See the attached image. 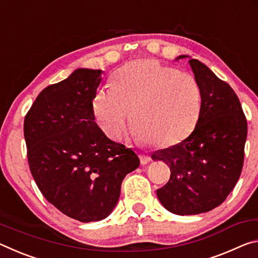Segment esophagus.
<instances>
[{
    "mask_svg": "<svg viewBox=\"0 0 258 258\" xmlns=\"http://www.w3.org/2000/svg\"><path fill=\"white\" fill-rule=\"evenodd\" d=\"M140 160H141V164L142 165H146L149 163V161L151 160V158L149 156H146V155H140Z\"/></svg>",
    "mask_w": 258,
    "mask_h": 258,
    "instance_id": "1",
    "label": "esophagus"
}]
</instances>
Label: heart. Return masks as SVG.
I'll list each match as a JSON object with an SVG mask.
<instances>
[{
	"label": "heart",
	"instance_id": "obj_1",
	"mask_svg": "<svg viewBox=\"0 0 258 258\" xmlns=\"http://www.w3.org/2000/svg\"><path fill=\"white\" fill-rule=\"evenodd\" d=\"M132 109V137L161 147L182 142L194 132L202 109V92L189 73L154 59L133 60L112 78L111 89L99 90L93 112L99 127L113 141L125 132Z\"/></svg>",
	"mask_w": 258,
	"mask_h": 258
}]
</instances>
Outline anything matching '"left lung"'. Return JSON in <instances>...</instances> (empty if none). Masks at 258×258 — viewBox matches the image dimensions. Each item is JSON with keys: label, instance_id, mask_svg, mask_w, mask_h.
Listing matches in <instances>:
<instances>
[{"label": "left lung", "instance_id": "1", "mask_svg": "<svg viewBox=\"0 0 258 258\" xmlns=\"http://www.w3.org/2000/svg\"><path fill=\"white\" fill-rule=\"evenodd\" d=\"M182 58L186 55L176 60ZM189 63L202 92L198 123L182 142L151 156L171 169L157 197L176 215L206 213L224 202L241 174L247 138L246 117L232 87L199 60Z\"/></svg>", "mask_w": 258, "mask_h": 258}]
</instances>
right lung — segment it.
Wrapping results in <instances>:
<instances>
[{"mask_svg":"<svg viewBox=\"0 0 258 258\" xmlns=\"http://www.w3.org/2000/svg\"><path fill=\"white\" fill-rule=\"evenodd\" d=\"M101 71L76 69L45 87L25 117L30 172L42 195L77 221L106 218L138 155L106 137L94 121L93 98Z\"/></svg>","mask_w":258,"mask_h":258,"instance_id":"obj_1","label":"right lung"}]
</instances>
